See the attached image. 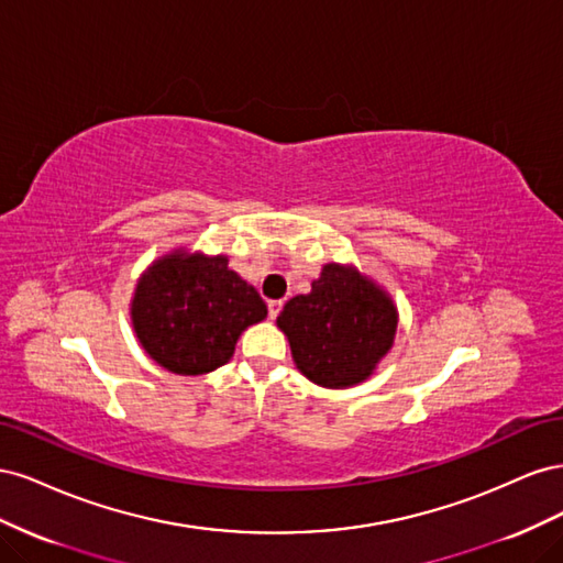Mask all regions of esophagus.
I'll return each instance as SVG.
<instances>
[{
    "mask_svg": "<svg viewBox=\"0 0 563 563\" xmlns=\"http://www.w3.org/2000/svg\"><path fill=\"white\" fill-rule=\"evenodd\" d=\"M282 308H284L282 300H269V302H267V314H269V319H277L279 312H282Z\"/></svg>",
    "mask_w": 563,
    "mask_h": 563,
    "instance_id": "1",
    "label": "esophagus"
}]
</instances>
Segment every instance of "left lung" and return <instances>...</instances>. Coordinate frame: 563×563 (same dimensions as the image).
I'll return each mask as SVG.
<instances>
[{
	"mask_svg": "<svg viewBox=\"0 0 563 563\" xmlns=\"http://www.w3.org/2000/svg\"><path fill=\"white\" fill-rule=\"evenodd\" d=\"M277 327L302 376L331 389L366 380L397 331V308L360 272L329 263L308 296L284 305Z\"/></svg>",
	"mask_w": 563,
	"mask_h": 563,
	"instance_id": "8db88e82",
	"label": "left lung"
}]
</instances>
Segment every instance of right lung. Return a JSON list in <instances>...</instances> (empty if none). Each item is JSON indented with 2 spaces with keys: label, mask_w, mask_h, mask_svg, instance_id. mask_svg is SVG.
I'll list each match as a JSON object with an SVG mask.
<instances>
[{
  "label": "right lung",
  "mask_w": 563,
  "mask_h": 563,
  "mask_svg": "<svg viewBox=\"0 0 563 563\" xmlns=\"http://www.w3.org/2000/svg\"><path fill=\"white\" fill-rule=\"evenodd\" d=\"M267 317L253 286L225 255L172 253L135 286L131 319L145 352L180 376H201L230 362L236 338Z\"/></svg>",
  "instance_id": "1"
}]
</instances>
